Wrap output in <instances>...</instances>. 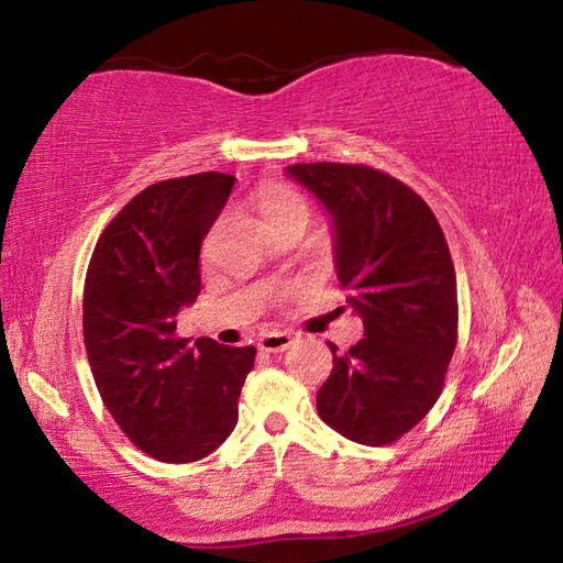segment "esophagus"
<instances>
[{
    "mask_svg": "<svg viewBox=\"0 0 563 563\" xmlns=\"http://www.w3.org/2000/svg\"><path fill=\"white\" fill-rule=\"evenodd\" d=\"M290 345H292V335H288V332H268V335H263L258 342V347L263 352H283Z\"/></svg>",
    "mask_w": 563,
    "mask_h": 563,
    "instance_id": "34e87169",
    "label": "esophagus"
}]
</instances>
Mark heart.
I'll use <instances>...</instances> for the list:
<instances>
[{"label": "heart", "instance_id": "heart-1", "mask_svg": "<svg viewBox=\"0 0 563 563\" xmlns=\"http://www.w3.org/2000/svg\"><path fill=\"white\" fill-rule=\"evenodd\" d=\"M255 208H258V213L263 216L268 228H275L285 221H308L310 218V208L298 190L280 184H273L261 190V196L255 198Z\"/></svg>", "mask_w": 563, "mask_h": 563}]
</instances>
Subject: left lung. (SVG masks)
Here are the masks:
<instances>
[{
  "instance_id": "8db88e82",
  "label": "left lung",
  "mask_w": 563,
  "mask_h": 563,
  "mask_svg": "<svg viewBox=\"0 0 563 563\" xmlns=\"http://www.w3.org/2000/svg\"><path fill=\"white\" fill-rule=\"evenodd\" d=\"M335 225V268L365 338L332 352L318 415L367 446L397 442L442 395L456 345V275L432 208L402 180L362 164H295Z\"/></svg>"
}]
</instances>
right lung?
<instances>
[{"label":"right lung","mask_w":563,"mask_h":563,"mask_svg":"<svg viewBox=\"0 0 563 563\" xmlns=\"http://www.w3.org/2000/svg\"><path fill=\"white\" fill-rule=\"evenodd\" d=\"M235 176L158 180L103 228L84 283V345L93 383L121 432L158 462L203 460L238 422L255 347L176 335L201 292L198 255Z\"/></svg>","instance_id":"right-lung-1"}]
</instances>
